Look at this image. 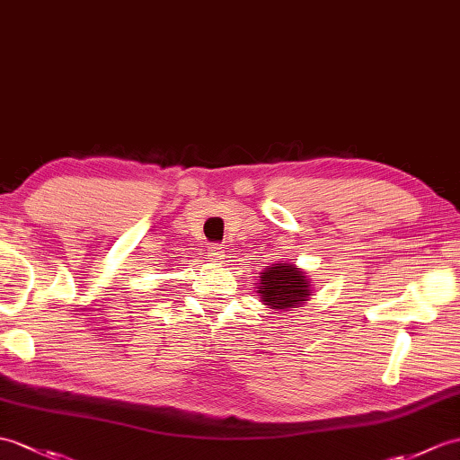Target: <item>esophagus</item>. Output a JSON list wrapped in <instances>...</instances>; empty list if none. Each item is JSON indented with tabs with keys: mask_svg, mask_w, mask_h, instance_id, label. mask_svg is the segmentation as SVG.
<instances>
[{
	"mask_svg": "<svg viewBox=\"0 0 460 460\" xmlns=\"http://www.w3.org/2000/svg\"><path fill=\"white\" fill-rule=\"evenodd\" d=\"M208 256H209L213 262H221L223 256H226V251H223L221 244L213 243V244H209V247H208Z\"/></svg>",
	"mask_w": 460,
	"mask_h": 460,
	"instance_id": "obj_1",
	"label": "esophagus"
}]
</instances>
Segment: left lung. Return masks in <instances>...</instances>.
I'll return each mask as SVG.
<instances>
[{
  "instance_id": "obj_1",
  "label": "left lung",
  "mask_w": 460,
  "mask_h": 460,
  "mask_svg": "<svg viewBox=\"0 0 460 460\" xmlns=\"http://www.w3.org/2000/svg\"><path fill=\"white\" fill-rule=\"evenodd\" d=\"M259 292L264 305L270 309H292L307 302V297L312 296V284L307 282L305 272L296 269L294 264H272L270 269L261 272Z\"/></svg>"
}]
</instances>
